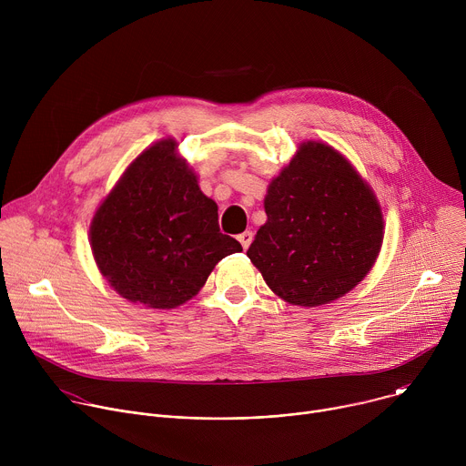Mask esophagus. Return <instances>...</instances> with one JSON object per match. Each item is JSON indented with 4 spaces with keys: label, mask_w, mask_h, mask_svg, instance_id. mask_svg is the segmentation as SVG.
<instances>
[{
    "label": "esophagus",
    "mask_w": 466,
    "mask_h": 466,
    "mask_svg": "<svg viewBox=\"0 0 466 466\" xmlns=\"http://www.w3.org/2000/svg\"><path fill=\"white\" fill-rule=\"evenodd\" d=\"M238 239H239V243H241V247L247 250L248 247H250V243H252V239H254V234L250 232V230H245L243 234H239L238 236Z\"/></svg>",
    "instance_id": "obj_1"
}]
</instances>
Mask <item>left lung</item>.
<instances>
[{"label":"left lung","mask_w":466,"mask_h":466,"mask_svg":"<svg viewBox=\"0 0 466 466\" xmlns=\"http://www.w3.org/2000/svg\"><path fill=\"white\" fill-rule=\"evenodd\" d=\"M268 223L247 256L280 299L320 306L365 279L380 252L383 219L370 187L336 149L302 144L265 197Z\"/></svg>","instance_id":"left-lung-1"}]
</instances>
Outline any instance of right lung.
<instances>
[{"mask_svg": "<svg viewBox=\"0 0 466 466\" xmlns=\"http://www.w3.org/2000/svg\"><path fill=\"white\" fill-rule=\"evenodd\" d=\"M103 277L127 300L169 309L198 293L228 254L243 250L223 234L218 205L164 140L128 166L90 230Z\"/></svg>", "mask_w": 466, "mask_h": 466, "instance_id": "add662e5", "label": "right lung"}]
</instances>
